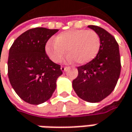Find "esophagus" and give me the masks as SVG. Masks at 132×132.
Returning <instances> with one entry per match:
<instances>
[{
    "label": "esophagus",
    "instance_id": "esophagus-1",
    "mask_svg": "<svg viewBox=\"0 0 132 132\" xmlns=\"http://www.w3.org/2000/svg\"><path fill=\"white\" fill-rule=\"evenodd\" d=\"M67 69H68V67H64V66H62V67H61V70H62V72H64Z\"/></svg>",
    "mask_w": 132,
    "mask_h": 132
}]
</instances>
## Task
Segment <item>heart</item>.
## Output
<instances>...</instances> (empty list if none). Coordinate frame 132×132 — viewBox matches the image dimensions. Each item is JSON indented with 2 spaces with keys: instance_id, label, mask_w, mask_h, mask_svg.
<instances>
[{
  "instance_id": "heart-1",
  "label": "heart",
  "mask_w": 132,
  "mask_h": 132,
  "mask_svg": "<svg viewBox=\"0 0 132 132\" xmlns=\"http://www.w3.org/2000/svg\"><path fill=\"white\" fill-rule=\"evenodd\" d=\"M101 46L98 34L92 30L71 29L59 34L54 41L45 45V52L51 61L60 62L67 53L68 61L85 64L95 58Z\"/></svg>"
}]
</instances>
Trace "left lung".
<instances>
[{"mask_svg":"<svg viewBox=\"0 0 132 132\" xmlns=\"http://www.w3.org/2000/svg\"><path fill=\"white\" fill-rule=\"evenodd\" d=\"M87 27L98 34L101 46L95 58L78 67L79 75L72 85L80 98L97 103L111 94L118 81L121 68L119 45L104 28L91 25Z\"/></svg>","mask_w":132,"mask_h":132,"instance_id":"1","label":"left lung"}]
</instances>
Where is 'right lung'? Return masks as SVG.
<instances>
[{
    "instance_id": "1",
    "label": "right lung",
    "mask_w": 132,
    "mask_h": 132,
    "mask_svg": "<svg viewBox=\"0 0 132 132\" xmlns=\"http://www.w3.org/2000/svg\"><path fill=\"white\" fill-rule=\"evenodd\" d=\"M58 29L35 28L25 31L14 40L9 50L8 76L18 96L30 104L38 105L51 98L61 67L45 53L48 40Z\"/></svg>"
}]
</instances>
